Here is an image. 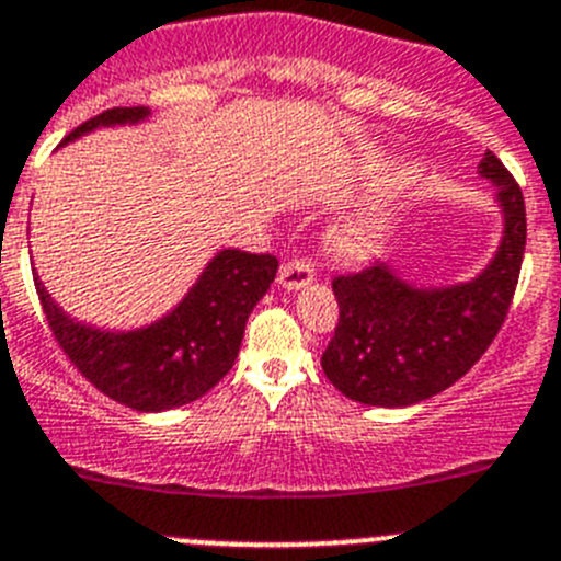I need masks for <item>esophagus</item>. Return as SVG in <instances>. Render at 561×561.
<instances>
[{
    "instance_id": "esophagus-1",
    "label": "esophagus",
    "mask_w": 561,
    "mask_h": 561,
    "mask_svg": "<svg viewBox=\"0 0 561 561\" xmlns=\"http://www.w3.org/2000/svg\"><path fill=\"white\" fill-rule=\"evenodd\" d=\"M316 279V271H312V265L307 263H285L279 268V276H276V285L282 287V290H301V287H307L310 282Z\"/></svg>"
}]
</instances>
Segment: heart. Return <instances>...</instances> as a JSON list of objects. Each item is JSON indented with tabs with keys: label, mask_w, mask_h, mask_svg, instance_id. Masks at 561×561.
<instances>
[{
	"label": "heart",
	"mask_w": 561,
	"mask_h": 561,
	"mask_svg": "<svg viewBox=\"0 0 561 561\" xmlns=\"http://www.w3.org/2000/svg\"><path fill=\"white\" fill-rule=\"evenodd\" d=\"M381 234V216L376 209L359 213L354 218L334 224L329 229V249L340 256V260H363L376 249V240Z\"/></svg>",
	"instance_id": "1"
}]
</instances>
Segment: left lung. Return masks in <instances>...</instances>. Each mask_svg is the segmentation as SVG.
<instances>
[{
    "mask_svg": "<svg viewBox=\"0 0 561 561\" xmlns=\"http://www.w3.org/2000/svg\"><path fill=\"white\" fill-rule=\"evenodd\" d=\"M479 176L501 218L499 245L479 274L434 285L376 263L334 279L340 321L321 365L345 399L387 410L421 404L462 379L499 334L526 249V207L493 151Z\"/></svg>",
    "mask_w": 561,
    "mask_h": 561,
    "instance_id": "left-lung-1",
    "label": "left lung"
}]
</instances>
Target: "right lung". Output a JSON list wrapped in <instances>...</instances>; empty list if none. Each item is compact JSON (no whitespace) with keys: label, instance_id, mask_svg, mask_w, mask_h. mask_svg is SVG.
<instances>
[{"label":"right lung","instance_id":"right-lung-1","mask_svg":"<svg viewBox=\"0 0 561 561\" xmlns=\"http://www.w3.org/2000/svg\"><path fill=\"white\" fill-rule=\"evenodd\" d=\"M149 107H113L96 115L60 146L96 129L140 127ZM276 256L218 249L185 296L165 316L133 329L77 321L57 305L35 274L41 305L68 359L104 396L138 412H169L202 399L234 365L245 321L274 282Z\"/></svg>","mask_w":561,"mask_h":561}]
</instances>
